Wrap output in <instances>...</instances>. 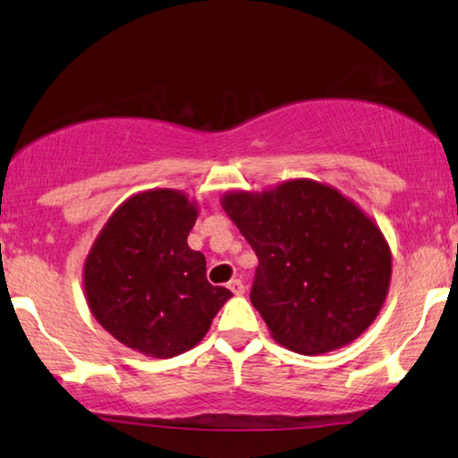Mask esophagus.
<instances>
[{"mask_svg": "<svg viewBox=\"0 0 458 458\" xmlns=\"http://www.w3.org/2000/svg\"><path fill=\"white\" fill-rule=\"evenodd\" d=\"M227 286H229L231 293L237 294V296L243 294V290H246V288H243V282H242V280H231V282L227 284Z\"/></svg>", "mask_w": 458, "mask_h": 458, "instance_id": "34e87169", "label": "esophagus"}]
</instances>
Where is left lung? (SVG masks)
<instances>
[{
  "label": "left lung",
  "instance_id": "8db88e82",
  "mask_svg": "<svg viewBox=\"0 0 458 458\" xmlns=\"http://www.w3.org/2000/svg\"><path fill=\"white\" fill-rule=\"evenodd\" d=\"M223 208L257 252L250 301L280 345L328 353L374 322L389 290L391 252L352 199L296 178L263 193H227Z\"/></svg>",
  "mask_w": 458,
  "mask_h": 458
}]
</instances>
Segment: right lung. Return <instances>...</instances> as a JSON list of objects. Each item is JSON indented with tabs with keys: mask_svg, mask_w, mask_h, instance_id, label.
I'll list each match as a JSON object with an SVG mask.
<instances>
[{
	"mask_svg": "<svg viewBox=\"0 0 458 458\" xmlns=\"http://www.w3.org/2000/svg\"><path fill=\"white\" fill-rule=\"evenodd\" d=\"M195 218L185 193H139L113 212L88 254V307L134 352L159 360L189 352L233 296L208 282L206 257L189 248Z\"/></svg>",
	"mask_w": 458,
	"mask_h": 458,
	"instance_id": "right-lung-1",
	"label": "right lung"
}]
</instances>
